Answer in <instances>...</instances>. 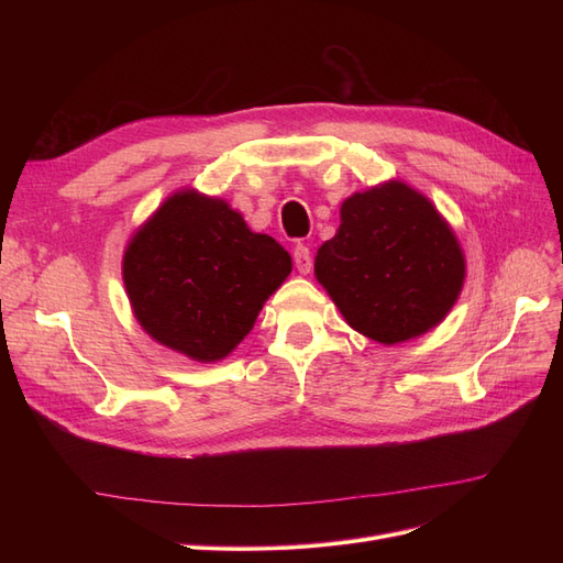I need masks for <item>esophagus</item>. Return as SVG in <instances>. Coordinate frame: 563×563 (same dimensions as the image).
<instances>
[{
    "label": "esophagus",
    "instance_id": "34e87169",
    "mask_svg": "<svg viewBox=\"0 0 563 563\" xmlns=\"http://www.w3.org/2000/svg\"><path fill=\"white\" fill-rule=\"evenodd\" d=\"M294 263H296L300 275H310V269H312V253H310V249L305 246V244H296L294 246Z\"/></svg>",
    "mask_w": 563,
    "mask_h": 563
}]
</instances>
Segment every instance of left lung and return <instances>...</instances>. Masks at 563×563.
<instances>
[{"mask_svg": "<svg viewBox=\"0 0 563 563\" xmlns=\"http://www.w3.org/2000/svg\"><path fill=\"white\" fill-rule=\"evenodd\" d=\"M314 277L354 331L395 345L451 312L465 255L428 197L389 180L343 201L335 236L317 251Z\"/></svg>", "mask_w": 563, "mask_h": 563, "instance_id": "1", "label": "left lung"}]
</instances>
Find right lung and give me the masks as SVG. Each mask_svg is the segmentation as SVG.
Wrapping results in <instances>:
<instances>
[{
    "instance_id": "obj_1",
    "label": "right lung",
    "mask_w": 563,
    "mask_h": 563,
    "mask_svg": "<svg viewBox=\"0 0 563 563\" xmlns=\"http://www.w3.org/2000/svg\"><path fill=\"white\" fill-rule=\"evenodd\" d=\"M122 275L147 335L209 364L249 335L265 300L291 275V255L251 232L228 201L180 190L135 230Z\"/></svg>"
}]
</instances>
